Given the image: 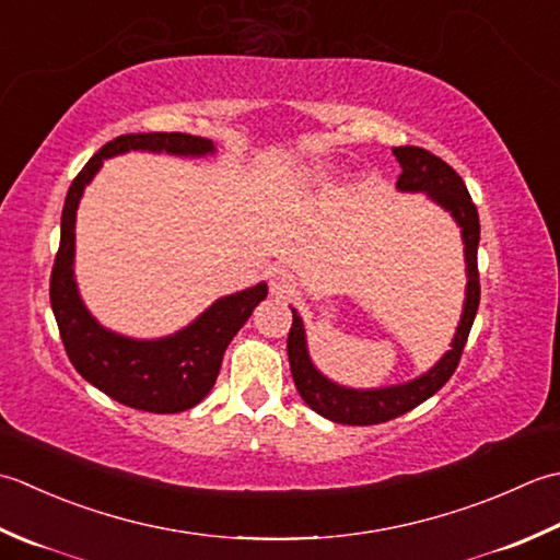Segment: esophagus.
Masks as SVG:
<instances>
[{
  "mask_svg": "<svg viewBox=\"0 0 560 560\" xmlns=\"http://www.w3.org/2000/svg\"><path fill=\"white\" fill-rule=\"evenodd\" d=\"M270 290L276 294H288L294 290V278L288 268H276L270 272Z\"/></svg>",
  "mask_w": 560,
  "mask_h": 560,
  "instance_id": "1",
  "label": "esophagus"
}]
</instances>
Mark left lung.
<instances>
[{"label": "left lung", "instance_id": "8db88e82", "mask_svg": "<svg viewBox=\"0 0 560 560\" xmlns=\"http://www.w3.org/2000/svg\"><path fill=\"white\" fill-rule=\"evenodd\" d=\"M394 156L401 164V176L396 180V188L404 192H425L430 200H435L440 208L447 210L454 222L462 230L464 242V260H466V300L462 322L456 326L452 338V348L438 360L435 368L425 374L404 384L382 386V389H348L330 382L314 368L306 348L302 316L292 310V328L288 336V355L290 370L296 392L304 398V404L318 416H324L334 423L343 425H376L386 420L398 418L420 406L432 394H438L450 382L456 364L462 360V352L474 326L481 300V282H478V238H481V224H478L476 205L466 190L462 176L428 150L420 147H394Z\"/></svg>", "mask_w": 560, "mask_h": 560}]
</instances>
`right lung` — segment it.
<instances>
[{"instance_id":"add662e5","label":"right lung","mask_w":560,"mask_h":560,"mask_svg":"<svg viewBox=\"0 0 560 560\" xmlns=\"http://www.w3.org/2000/svg\"><path fill=\"white\" fill-rule=\"evenodd\" d=\"M125 152H166L174 156L214 154L212 140L186 132L120 135L101 147L67 190L60 248L50 276V306L74 370L113 401L147 413H180L198 406L217 382L226 346L256 306L268 296V284L222 296L178 334L137 340L101 326L82 302L74 280V222L79 200L104 159Z\"/></svg>"}]
</instances>
